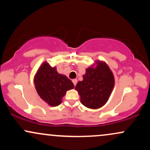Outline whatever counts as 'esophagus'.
<instances>
[{
	"label": "esophagus",
	"mask_w": 150,
	"mask_h": 150,
	"mask_svg": "<svg viewBox=\"0 0 150 150\" xmlns=\"http://www.w3.org/2000/svg\"><path fill=\"white\" fill-rule=\"evenodd\" d=\"M73 81V84H74V85H76V84H77V80H76V79H74V80H72Z\"/></svg>",
	"instance_id": "34e87169"
}]
</instances>
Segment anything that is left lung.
<instances>
[{
  "label": "left lung",
  "mask_w": 150,
  "mask_h": 150,
  "mask_svg": "<svg viewBox=\"0 0 150 150\" xmlns=\"http://www.w3.org/2000/svg\"><path fill=\"white\" fill-rule=\"evenodd\" d=\"M82 77L83 80L79 81L75 88L80 96V102L92 109L102 107L109 99L115 84L108 65L104 61H97L86 69Z\"/></svg>",
  "instance_id": "left-lung-1"
}]
</instances>
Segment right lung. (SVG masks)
Segmentation results:
<instances>
[{
	"mask_svg": "<svg viewBox=\"0 0 150 150\" xmlns=\"http://www.w3.org/2000/svg\"><path fill=\"white\" fill-rule=\"evenodd\" d=\"M36 90L42 100L51 106L61 104L67 91L74 88L72 81L58 73L56 67L45 61L40 65L34 78Z\"/></svg>",
	"mask_w": 150,
	"mask_h": 150,
	"instance_id": "obj_1",
	"label": "right lung"
}]
</instances>
